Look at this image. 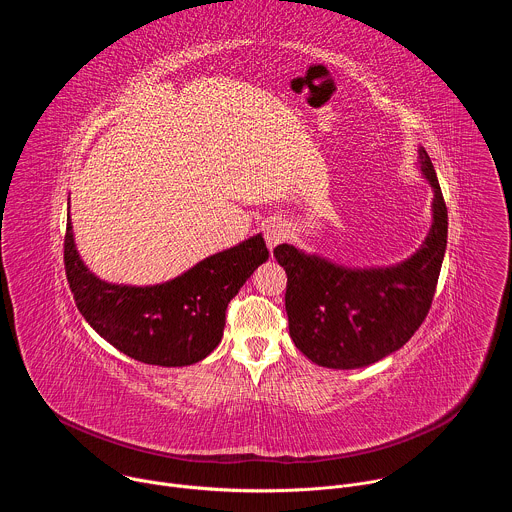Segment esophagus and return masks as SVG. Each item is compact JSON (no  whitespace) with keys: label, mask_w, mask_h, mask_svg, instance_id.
Instances as JSON below:
<instances>
[{"label":"esophagus","mask_w":512,"mask_h":512,"mask_svg":"<svg viewBox=\"0 0 512 512\" xmlns=\"http://www.w3.org/2000/svg\"><path fill=\"white\" fill-rule=\"evenodd\" d=\"M287 237H289V227H287L283 221H271V223L265 227V241H267V247H269V249L277 247V245L283 243Z\"/></svg>","instance_id":"obj_1"}]
</instances>
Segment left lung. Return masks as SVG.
Here are the masks:
<instances>
[{
  "label": "left lung",
  "instance_id": "8db88e82",
  "mask_svg": "<svg viewBox=\"0 0 512 512\" xmlns=\"http://www.w3.org/2000/svg\"><path fill=\"white\" fill-rule=\"evenodd\" d=\"M419 168L433 190V221L423 245L389 267L354 269L277 245L287 273L289 336L326 369H360L399 350L425 320L448 243V208L433 164L419 148Z\"/></svg>",
  "mask_w": 512,
  "mask_h": 512
}]
</instances>
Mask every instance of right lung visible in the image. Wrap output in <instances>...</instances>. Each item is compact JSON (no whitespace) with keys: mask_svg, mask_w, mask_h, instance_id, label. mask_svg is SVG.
<instances>
[{"mask_svg":"<svg viewBox=\"0 0 512 512\" xmlns=\"http://www.w3.org/2000/svg\"><path fill=\"white\" fill-rule=\"evenodd\" d=\"M267 257L255 235L158 285L109 283L83 263L66 216L64 269L79 312L117 350L158 367H188L218 346L229 302Z\"/></svg>","mask_w":512,"mask_h":512,"instance_id":"right-lung-1","label":"right lung"}]
</instances>
